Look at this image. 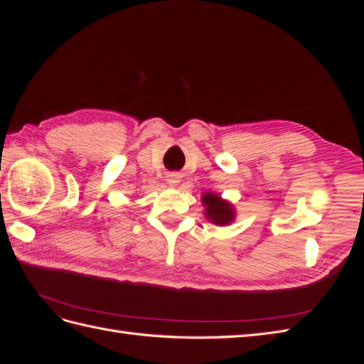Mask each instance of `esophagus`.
<instances>
[{
  "label": "esophagus",
  "instance_id": "esophagus-1",
  "mask_svg": "<svg viewBox=\"0 0 364 364\" xmlns=\"http://www.w3.org/2000/svg\"><path fill=\"white\" fill-rule=\"evenodd\" d=\"M165 181H167V183L168 185H178L179 182H181V174H178V173H168L167 174V179H165Z\"/></svg>",
  "mask_w": 364,
  "mask_h": 364
}]
</instances>
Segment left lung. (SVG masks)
Here are the masks:
<instances>
[{
    "mask_svg": "<svg viewBox=\"0 0 364 364\" xmlns=\"http://www.w3.org/2000/svg\"><path fill=\"white\" fill-rule=\"evenodd\" d=\"M202 205L205 206L203 214L211 223L217 226H226V225L234 223V220L237 217L235 206L229 200L223 199L220 194L213 191L203 193Z\"/></svg>",
    "mask_w": 364,
    "mask_h": 364,
    "instance_id": "left-lung-1",
    "label": "left lung"
}]
</instances>
